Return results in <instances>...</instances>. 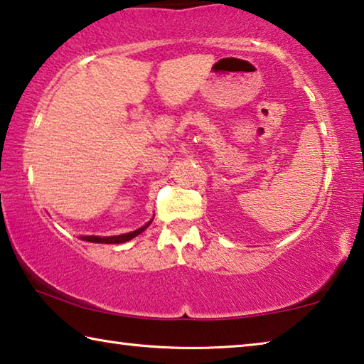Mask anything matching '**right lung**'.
Listing matches in <instances>:
<instances>
[{"label": "right lung", "mask_w": 364, "mask_h": 364, "mask_svg": "<svg viewBox=\"0 0 364 364\" xmlns=\"http://www.w3.org/2000/svg\"><path fill=\"white\" fill-rule=\"evenodd\" d=\"M151 225V221L147 225H144L143 228H139V230L133 231V232H127V234H120V236H110V237H100V236H82L83 241H88V242H97V244H122V242H127L130 241V239L136 237L138 234L143 232L147 226Z\"/></svg>", "instance_id": "add662e5"}]
</instances>
